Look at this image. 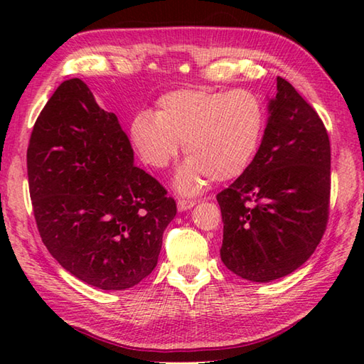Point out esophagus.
<instances>
[{
  "label": "esophagus",
  "mask_w": 364,
  "mask_h": 364,
  "mask_svg": "<svg viewBox=\"0 0 364 364\" xmlns=\"http://www.w3.org/2000/svg\"><path fill=\"white\" fill-rule=\"evenodd\" d=\"M176 206H178V211L183 213V211L192 210V208L196 206V202H192V200H178Z\"/></svg>",
  "instance_id": "34e87169"
}]
</instances>
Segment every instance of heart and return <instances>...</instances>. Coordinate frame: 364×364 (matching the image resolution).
<instances>
[{
    "instance_id": "1",
    "label": "heart",
    "mask_w": 364,
    "mask_h": 364,
    "mask_svg": "<svg viewBox=\"0 0 364 364\" xmlns=\"http://www.w3.org/2000/svg\"><path fill=\"white\" fill-rule=\"evenodd\" d=\"M264 119V105L250 90L181 89L162 95L154 115L137 114L129 137L141 159L154 168L166 167L183 144L188 159L175 175V186L192 196L208 178L230 181L245 172Z\"/></svg>"
}]
</instances>
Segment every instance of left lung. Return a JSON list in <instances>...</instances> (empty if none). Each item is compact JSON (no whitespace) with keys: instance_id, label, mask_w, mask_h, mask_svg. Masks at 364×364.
<instances>
[{"instance_id":"1","label":"left lung","mask_w":364,"mask_h":364,"mask_svg":"<svg viewBox=\"0 0 364 364\" xmlns=\"http://www.w3.org/2000/svg\"><path fill=\"white\" fill-rule=\"evenodd\" d=\"M264 136L250 166L218 194L220 258L257 283L289 275L311 257L328 220L330 141L318 112L277 78Z\"/></svg>"}]
</instances>
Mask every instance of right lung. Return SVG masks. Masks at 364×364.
Listing matches in <instances>:
<instances>
[{
    "label": "right lung",
    "mask_w": 364,
    "mask_h": 364,
    "mask_svg": "<svg viewBox=\"0 0 364 364\" xmlns=\"http://www.w3.org/2000/svg\"><path fill=\"white\" fill-rule=\"evenodd\" d=\"M26 159L38 233L60 266L105 291L151 274L175 200L134 166L117 115L97 105L86 82L72 78L54 90Z\"/></svg>",
    "instance_id": "add662e5"
}]
</instances>
